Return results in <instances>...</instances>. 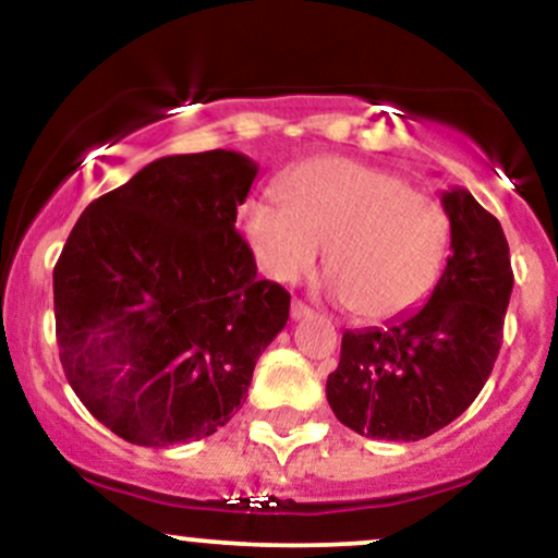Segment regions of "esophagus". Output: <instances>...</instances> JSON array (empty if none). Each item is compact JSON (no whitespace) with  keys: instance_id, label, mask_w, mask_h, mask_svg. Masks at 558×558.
Instances as JSON below:
<instances>
[{"instance_id":"1","label":"esophagus","mask_w":558,"mask_h":558,"mask_svg":"<svg viewBox=\"0 0 558 558\" xmlns=\"http://www.w3.org/2000/svg\"><path fill=\"white\" fill-rule=\"evenodd\" d=\"M310 315H312V310L304 304V301H293V304H291V319H304Z\"/></svg>"}]
</instances>
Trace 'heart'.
<instances>
[{
    "instance_id": "b5f03b06",
    "label": "heart",
    "mask_w": 558,
    "mask_h": 558,
    "mask_svg": "<svg viewBox=\"0 0 558 558\" xmlns=\"http://www.w3.org/2000/svg\"><path fill=\"white\" fill-rule=\"evenodd\" d=\"M280 202L248 198L241 228L267 278L296 283L325 267L332 288L369 323L409 315L438 280L448 215L396 172L349 157H319L278 181Z\"/></svg>"
}]
</instances>
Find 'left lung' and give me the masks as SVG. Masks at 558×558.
<instances>
[{
    "mask_svg": "<svg viewBox=\"0 0 558 558\" xmlns=\"http://www.w3.org/2000/svg\"><path fill=\"white\" fill-rule=\"evenodd\" d=\"M451 257L427 304L386 328L345 330L328 403L354 433L427 438L477 399L504 341L514 272L501 222L466 189L440 196Z\"/></svg>",
    "mask_w": 558,
    "mask_h": 558,
    "instance_id": "1",
    "label": "left lung"
}]
</instances>
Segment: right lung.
I'll return each instance as SVG.
<instances>
[{
    "label": "right lung",
    "instance_id": "obj_1",
    "mask_svg": "<svg viewBox=\"0 0 558 558\" xmlns=\"http://www.w3.org/2000/svg\"><path fill=\"white\" fill-rule=\"evenodd\" d=\"M259 168L239 151L155 159L94 198L54 265L60 362L136 446L202 440L239 412L291 293L235 230Z\"/></svg>",
    "mask_w": 558,
    "mask_h": 558
}]
</instances>
